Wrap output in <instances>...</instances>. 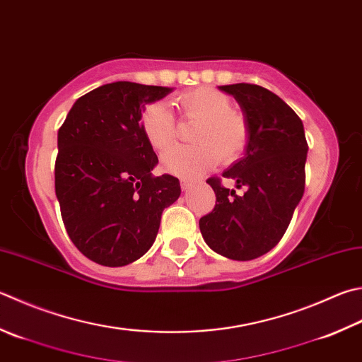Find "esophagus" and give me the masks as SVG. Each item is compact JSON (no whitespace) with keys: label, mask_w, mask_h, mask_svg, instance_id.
<instances>
[{"label":"esophagus","mask_w":362,"mask_h":362,"mask_svg":"<svg viewBox=\"0 0 362 362\" xmlns=\"http://www.w3.org/2000/svg\"><path fill=\"white\" fill-rule=\"evenodd\" d=\"M190 187H192V181H190V180H181V189L182 190H187Z\"/></svg>","instance_id":"1"}]
</instances>
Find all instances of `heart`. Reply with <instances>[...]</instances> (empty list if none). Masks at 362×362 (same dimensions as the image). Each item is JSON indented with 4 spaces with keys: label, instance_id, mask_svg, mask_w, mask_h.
Instances as JSON below:
<instances>
[{
    "label": "heart",
    "instance_id": "obj_1",
    "mask_svg": "<svg viewBox=\"0 0 362 362\" xmlns=\"http://www.w3.org/2000/svg\"><path fill=\"white\" fill-rule=\"evenodd\" d=\"M184 118L197 121L192 131L194 145L173 146L163 153L167 172L181 178H194L213 168L217 159L231 162L247 146L249 127L244 115L233 110L230 99L213 86H199L173 99ZM149 146L163 151L175 140V118L167 104L148 105L140 119Z\"/></svg>",
    "mask_w": 362,
    "mask_h": 362
}]
</instances>
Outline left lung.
<instances>
[{
  "label": "left lung",
  "instance_id": "obj_1",
  "mask_svg": "<svg viewBox=\"0 0 362 362\" xmlns=\"http://www.w3.org/2000/svg\"><path fill=\"white\" fill-rule=\"evenodd\" d=\"M219 90L236 99L247 121L244 158L222 173L245 192L236 195L209 178L216 206L200 219V231L217 254L247 262L269 252L287 231L304 194L309 146L303 121L277 94L250 83Z\"/></svg>",
  "mask_w": 362,
  "mask_h": 362
}]
</instances>
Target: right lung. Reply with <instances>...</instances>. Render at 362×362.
I'll list each match as a JSON object with an SVG mask.
<instances>
[{
    "label": "right lung",
    "mask_w": 362,
    "mask_h": 362,
    "mask_svg": "<svg viewBox=\"0 0 362 362\" xmlns=\"http://www.w3.org/2000/svg\"><path fill=\"white\" fill-rule=\"evenodd\" d=\"M173 88L132 81L102 85L75 100L58 131L54 192L67 235L102 266L139 260L158 236L180 180L154 176L158 156L141 131L146 104Z\"/></svg>",
    "instance_id": "add662e5"
}]
</instances>
